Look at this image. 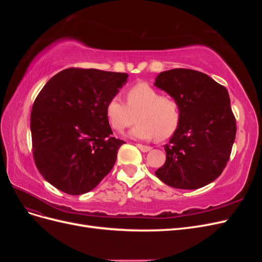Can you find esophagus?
<instances>
[{"label": "esophagus", "instance_id": "esophagus-1", "mask_svg": "<svg viewBox=\"0 0 262 262\" xmlns=\"http://www.w3.org/2000/svg\"><path fill=\"white\" fill-rule=\"evenodd\" d=\"M137 146L142 150V152H144V153H146V152H148V150H150L152 149V147L150 146H147V145H142V144H137Z\"/></svg>", "mask_w": 262, "mask_h": 262}]
</instances>
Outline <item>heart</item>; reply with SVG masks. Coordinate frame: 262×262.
<instances>
[{"label": "heart", "instance_id": "b5f03b06", "mask_svg": "<svg viewBox=\"0 0 262 262\" xmlns=\"http://www.w3.org/2000/svg\"><path fill=\"white\" fill-rule=\"evenodd\" d=\"M137 113V124L129 136L138 140H165L175 132L180 121V105L171 96L161 95L145 82L132 85L126 91V104L119 96L110 98L106 115L113 129L121 132L133 122Z\"/></svg>", "mask_w": 262, "mask_h": 262}]
</instances>
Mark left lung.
<instances>
[{
  "instance_id": "1",
  "label": "left lung",
  "mask_w": 262,
  "mask_h": 262,
  "mask_svg": "<svg viewBox=\"0 0 262 262\" xmlns=\"http://www.w3.org/2000/svg\"><path fill=\"white\" fill-rule=\"evenodd\" d=\"M154 85L180 105L179 124L164 146L166 162L155 175L177 189L209 185L224 170L236 137L227 90L190 69L161 72Z\"/></svg>"
}]
</instances>
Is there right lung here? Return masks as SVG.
I'll return each mask as SVG.
<instances>
[{
  "label": "right lung",
  "instance_id": "add662e5",
  "mask_svg": "<svg viewBox=\"0 0 262 262\" xmlns=\"http://www.w3.org/2000/svg\"><path fill=\"white\" fill-rule=\"evenodd\" d=\"M126 73L70 68L47 82L30 115L35 164L68 194L91 191L113 169L124 141L112 137L106 115Z\"/></svg>",
  "mask_w": 262,
  "mask_h": 262
}]
</instances>
